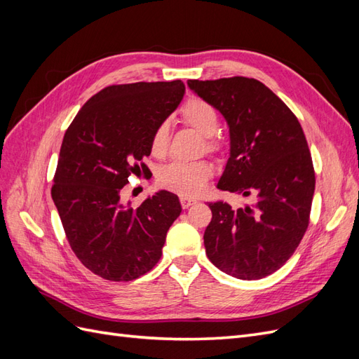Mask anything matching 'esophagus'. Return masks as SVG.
I'll return each instance as SVG.
<instances>
[{"label": "esophagus", "instance_id": "obj_1", "mask_svg": "<svg viewBox=\"0 0 359 359\" xmlns=\"http://www.w3.org/2000/svg\"><path fill=\"white\" fill-rule=\"evenodd\" d=\"M196 203V201H191V199H186V198H181V205H182V208L186 210V208H190L191 205H194Z\"/></svg>", "mask_w": 359, "mask_h": 359}]
</instances>
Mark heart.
Listing matches in <instances>:
<instances>
[{
	"mask_svg": "<svg viewBox=\"0 0 359 359\" xmlns=\"http://www.w3.org/2000/svg\"><path fill=\"white\" fill-rule=\"evenodd\" d=\"M182 121L196 132L206 137V148L214 151L219 148V142L214 135L219 128V112L215 106L203 99L193 97L181 109ZM169 145V124L166 121L160 123L151 135V154L161 157L166 154ZM212 175V168L205 161H172L163 166L158 172L157 180L161 187L178 193L182 198L199 196L206 187V182Z\"/></svg>",
	"mask_w": 359,
	"mask_h": 359,
	"instance_id": "1",
	"label": "heart"
}]
</instances>
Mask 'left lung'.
<instances>
[{
	"mask_svg": "<svg viewBox=\"0 0 359 359\" xmlns=\"http://www.w3.org/2000/svg\"><path fill=\"white\" fill-rule=\"evenodd\" d=\"M229 127V158L217 189L256 198L233 210L210 203L206 256L223 273L259 280L283 266L307 231L314 170L297 116L256 79L189 81Z\"/></svg>",
	"mask_w": 359,
	"mask_h": 359,
	"instance_id": "left-lung-1",
	"label": "left lung"
}]
</instances>
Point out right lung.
<instances>
[{
  "mask_svg": "<svg viewBox=\"0 0 359 359\" xmlns=\"http://www.w3.org/2000/svg\"><path fill=\"white\" fill-rule=\"evenodd\" d=\"M181 81L112 85L93 95L62 139L52 199L81 262L94 274L130 281L161 257L182 208L158 190L137 208L121 201L128 177L145 172L151 135L180 106Z\"/></svg>",
  "mask_w": 359,
  "mask_h": 359,
  "instance_id": "1",
  "label": "right lung"
}]
</instances>
